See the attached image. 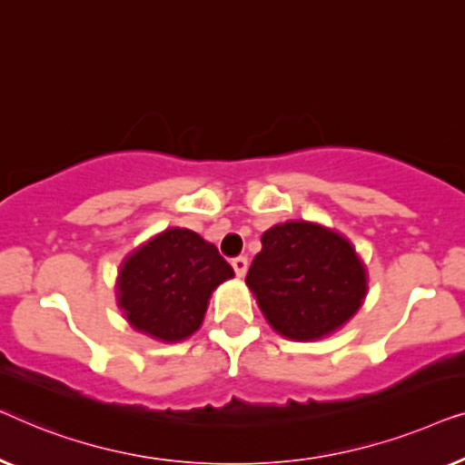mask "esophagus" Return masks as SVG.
Wrapping results in <instances>:
<instances>
[{"label": "esophagus", "instance_id": "esophagus-1", "mask_svg": "<svg viewBox=\"0 0 465 465\" xmlns=\"http://www.w3.org/2000/svg\"><path fill=\"white\" fill-rule=\"evenodd\" d=\"M232 267H233V272H235V276H244V273L248 272V259L246 257H235L233 261H232Z\"/></svg>", "mask_w": 465, "mask_h": 465}]
</instances>
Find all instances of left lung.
Instances as JSON below:
<instances>
[{"mask_svg":"<svg viewBox=\"0 0 465 465\" xmlns=\"http://www.w3.org/2000/svg\"><path fill=\"white\" fill-rule=\"evenodd\" d=\"M246 284L270 326L286 339L313 341L348 322L366 297V270L341 233L286 221L261 235Z\"/></svg>","mask_w":465,"mask_h":465,"instance_id":"obj_1","label":"left lung"}]
</instances>
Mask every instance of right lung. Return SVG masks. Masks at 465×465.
<instances>
[{"mask_svg":"<svg viewBox=\"0 0 465 465\" xmlns=\"http://www.w3.org/2000/svg\"><path fill=\"white\" fill-rule=\"evenodd\" d=\"M232 276L217 246L170 227L124 259L115 297L134 331L174 343L200 329L213 291Z\"/></svg>","mask_w":465,"mask_h":465,"instance_id":"obj_1","label":"right lung"}]
</instances>
